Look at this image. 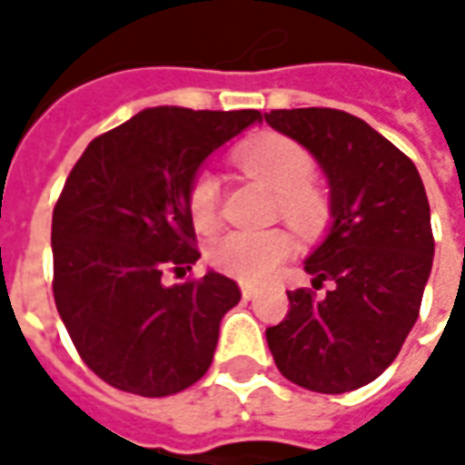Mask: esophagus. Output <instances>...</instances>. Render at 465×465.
I'll return each instance as SVG.
<instances>
[{
    "instance_id": "esophagus-1",
    "label": "esophagus",
    "mask_w": 465,
    "mask_h": 465,
    "mask_svg": "<svg viewBox=\"0 0 465 465\" xmlns=\"http://www.w3.org/2000/svg\"><path fill=\"white\" fill-rule=\"evenodd\" d=\"M256 292H259V289H256L253 283H242V296H243V302H252L253 296H256Z\"/></svg>"
}]
</instances>
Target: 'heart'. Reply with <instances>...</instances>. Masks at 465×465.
I'll return each instance as SVG.
<instances>
[{"mask_svg":"<svg viewBox=\"0 0 465 465\" xmlns=\"http://www.w3.org/2000/svg\"><path fill=\"white\" fill-rule=\"evenodd\" d=\"M243 173L276 193L279 212L296 229H313L326 216L323 193L309 182L313 172L312 153L282 134H262L242 143L233 153ZM189 213L199 232H209L219 222V179L209 169L193 173L189 183ZM293 252L292 233L283 229L266 232H226L209 246V262L219 272L246 283L272 279Z\"/></svg>","mask_w":465,"mask_h":465,"instance_id":"b5f03b06","label":"heart"}]
</instances>
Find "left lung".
Wrapping results in <instances>:
<instances>
[{
  "instance_id": "1",
  "label": "left lung",
  "mask_w": 465,
  "mask_h": 465,
  "mask_svg": "<svg viewBox=\"0 0 465 465\" xmlns=\"http://www.w3.org/2000/svg\"><path fill=\"white\" fill-rule=\"evenodd\" d=\"M266 124L309 149L329 179L331 226L303 269L313 289L289 293L266 329L283 376L316 393L379 379L419 319L433 263L430 209L419 169L359 116L339 109H273Z\"/></svg>"
}]
</instances>
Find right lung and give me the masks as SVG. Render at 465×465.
Here are the masks:
<instances>
[{"instance_id":"1","label":"right lung","mask_w":465,"mask_h":465,"mask_svg":"<svg viewBox=\"0 0 465 465\" xmlns=\"http://www.w3.org/2000/svg\"><path fill=\"white\" fill-rule=\"evenodd\" d=\"M262 112L143 109L96 136L52 216L54 302L96 376L146 399L189 389L209 371L223 313L242 292L216 272L163 286L196 252L189 183L206 156Z\"/></svg>"}]
</instances>
